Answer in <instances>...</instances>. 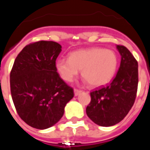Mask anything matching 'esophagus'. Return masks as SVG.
Here are the masks:
<instances>
[{
    "label": "esophagus",
    "mask_w": 150,
    "mask_h": 150,
    "mask_svg": "<svg viewBox=\"0 0 150 150\" xmlns=\"http://www.w3.org/2000/svg\"><path fill=\"white\" fill-rule=\"evenodd\" d=\"M81 92H82V91H80V90H79V89H75V90H74V93H75V96H79V95L80 94Z\"/></svg>",
    "instance_id": "1"
}]
</instances>
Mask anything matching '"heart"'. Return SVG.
<instances>
[{
    "label": "heart",
    "instance_id": "1",
    "mask_svg": "<svg viewBox=\"0 0 150 150\" xmlns=\"http://www.w3.org/2000/svg\"><path fill=\"white\" fill-rule=\"evenodd\" d=\"M117 63V56L113 50L93 47L71 53L69 59H58L56 69L61 78L67 82L72 81L82 70V76L89 84L100 87L111 81Z\"/></svg>",
    "mask_w": 150,
    "mask_h": 150
}]
</instances>
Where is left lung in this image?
<instances>
[{"label":"left lung","mask_w":150,"mask_h":150,"mask_svg":"<svg viewBox=\"0 0 150 150\" xmlns=\"http://www.w3.org/2000/svg\"><path fill=\"white\" fill-rule=\"evenodd\" d=\"M120 65L106 87L91 91L87 115L96 125L108 127L120 122L135 102L138 85V63L125 46L117 45Z\"/></svg>","instance_id":"obj_1"}]
</instances>
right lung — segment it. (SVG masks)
<instances>
[{"label": "right lung", "mask_w": 150, "mask_h": 150, "mask_svg": "<svg viewBox=\"0 0 150 150\" xmlns=\"http://www.w3.org/2000/svg\"><path fill=\"white\" fill-rule=\"evenodd\" d=\"M62 46L52 41L25 46L10 72L11 96L17 112L28 125L51 127L62 118L66 104L74 97L73 88L57 72L55 61Z\"/></svg>", "instance_id": "add662e5"}]
</instances>
